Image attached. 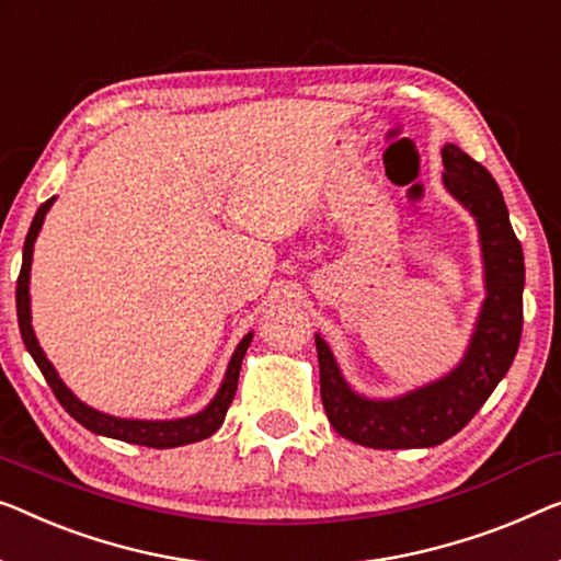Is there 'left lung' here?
Wrapping results in <instances>:
<instances>
[{"label": "left lung", "instance_id": "left-lung-1", "mask_svg": "<svg viewBox=\"0 0 561 561\" xmlns=\"http://www.w3.org/2000/svg\"><path fill=\"white\" fill-rule=\"evenodd\" d=\"M443 182L473 213L481 230L485 296L466 359L448 377L400 397L375 402L354 394L334 354L319 334L321 402L336 433L377 450L433 448L460 433L506 375L524 327V250L508 220L506 202L489 169L456 144L443 149Z\"/></svg>", "mask_w": 561, "mask_h": 561}]
</instances>
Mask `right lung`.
<instances>
[{
	"mask_svg": "<svg viewBox=\"0 0 561 561\" xmlns=\"http://www.w3.org/2000/svg\"><path fill=\"white\" fill-rule=\"evenodd\" d=\"M55 197H50L45 205H39L35 220L30 225L27 238H24V250H22V267H20V278H18V321H20V334L27 352L32 354V359L43 371V377L47 385H50L53 394L58 397V402L65 408V412L72 420H78L80 425L91 430V433H99L105 437H116V440L124 443H134V445H146V448H180V445H190L197 440H205L213 433H217V427L222 425V420L227 415V408L232 404V397L238 392V377H240V364L242 356H245L250 341H253V334H248L240 341V346L234 348L230 367H227L225 381L220 387V392L215 394V400L207 404L199 415L184 417V420H121V417H111L103 415V412L88 408L78 400L76 394L70 392L68 387L62 385L58 371L53 369V364L45 359L43 348H39L35 331H32V319H30V265H32V245H35V238L43 227L45 213L50 209Z\"/></svg>",
	"mask_w": 561,
	"mask_h": 561,
	"instance_id": "add662e5",
	"label": "right lung"
}]
</instances>
